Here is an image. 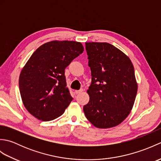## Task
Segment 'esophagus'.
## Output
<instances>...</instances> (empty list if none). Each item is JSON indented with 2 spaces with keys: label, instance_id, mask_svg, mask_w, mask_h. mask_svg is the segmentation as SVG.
Returning <instances> with one entry per match:
<instances>
[{
  "label": "esophagus",
  "instance_id": "1",
  "mask_svg": "<svg viewBox=\"0 0 161 161\" xmlns=\"http://www.w3.org/2000/svg\"><path fill=\"white\" fill-rule=\"evenodd\" d=\"M82 91H84V90L83 89H80V90H77V91H75V93H76V94H79V93H81V92Z\"/></svg>",
  "mask_w": 161,
  "mask_h": 161
}]
</instances>
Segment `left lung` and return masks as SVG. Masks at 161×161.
Returning <instances> with one entry per match:
<instances>
[{
    "instance_id": "obj_1",
    "label": "left lung",
    "mask_w": 161,
    "mask_h": 161,
    "mask_svg": "<svg viewBox=\"0 0 161 161\" xmlns=\"http://www.w3.org/2000/svg\"><path fill=\"white\" fill-rule=\"evenodd\" d=\"M86 50L92 81L84 114L97 128L114 127L125 120L134 104L138 91L134 68L129 58L110 43L87 42Z\"/></svg>"
}]
</instances>
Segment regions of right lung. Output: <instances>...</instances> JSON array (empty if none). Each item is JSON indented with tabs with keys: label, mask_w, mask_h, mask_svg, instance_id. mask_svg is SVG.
Returning <instances> with one entry per match:
<instances>
[{
	"label": "right lung",
	"mask_w": 161,
	"mask_h": 161,
	"mask_svg": "<svg viewBox=\"0 0 161 161\" xmlns=\"http://www.w3.org/2000/svg\"><path fill=\"white\" fill-rule=\"evenodd\" d=\"M80 42L53 41L35 51L20 72L19 91L30 114L42 121L62 115L73 100L66 87L65 69L83 53Z\"/></svg>",
	"instance_id": "1"
}]
</instances>
